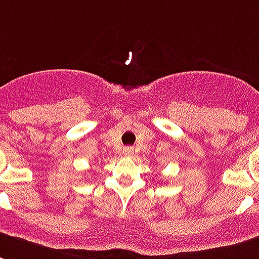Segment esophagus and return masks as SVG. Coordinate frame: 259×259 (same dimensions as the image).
I'll return each instance as SVG.
<instances>
[{
	"label": "esophagus",
	"mask_w": 259,
	"mask_h": 259,
	"mask_svg": "<svg viewBox=\"0 0 259 259\" xmlns=\"http://www.w3.org/2000/svg\"><path fill=\"white\" fill-rule=\"evenodd\" d=\"M123 154L126 155V156H130V155L133 154V149L129 148V147H126V148L123 149Z\"/></svg>",
	"instance_id": "obj_1"
}]
</instances>
